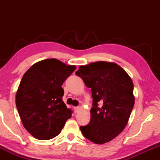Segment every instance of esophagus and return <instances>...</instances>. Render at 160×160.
<instances>
[{
  "label": "esophagus",
  "instance_id": "34e87169",
  "mask_svg": "<svg viewBox=\"0 0 160 160\" xmlns=\"http://www.w3.org/2000/svg\"><path fill=\"white\" fill-rule=\"evenodd\" d=\"M74 109L75 111V112L78 113L80 111V107H74Z\"/></svg>",
  "mask_w": 160,
  "mask_h": 160
}]
</instances>
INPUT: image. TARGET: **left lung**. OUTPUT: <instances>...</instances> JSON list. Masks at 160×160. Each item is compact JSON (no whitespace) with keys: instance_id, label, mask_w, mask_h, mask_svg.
<instances>
[{"instance_id":"obj_1","label":"left lung","mask_w":160,"mask_h":160,"mask_svg":"<svg viewBox=\"0 0 160 160\" xmlns=\"http://www.w3.org/2000/svg\"><path fill=\"white\" fill-rule=\"evenodd\" d=\"M75 74L91 88L93 98L90 121L80 126L81 132L96 144L111 141L125 128L134 106L131 78L120 66L106 61L81 66Z\"/></svg>"}]
</instances>
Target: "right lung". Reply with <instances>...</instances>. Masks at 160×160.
<instances>
[{
  "instance_id": "right-lung-1",
  "label": "right lung",
  "mask_w": 160,
  "mask_h": 160,
  "mask_svg": "<svg viewBox=\"0 0 160 160\" xmlns=\"http://www.w3.org/2000/svg\"><path fill=\"white\" fill-rule=\"evenodd\" d=\"M76 69L56 58L32 65L24 74L16 93V107L24 127L38 140L58 135L72 111L62 100L61 88Z\"/></svg>"
}]
</instances>
